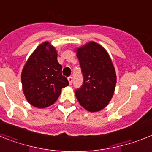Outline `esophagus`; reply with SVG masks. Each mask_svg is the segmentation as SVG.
Here are the masks:
<instances>
[{"label": "esophagus", "mask_w": 152, "mask_h": 152, "mask_svg": "<svg viewBox=\"0 0 152 152\" xmlns=\"http://www.w3.org/2000/svg\"><path fill=\"white\" fill-rule=\"evenodd\" d=\"M68 82H69V84L71 85V84H72V82H73V77H72V76H70V77L68 78Z\"/></svg>", "instance_id": "esophagus-1"}]
</instances>
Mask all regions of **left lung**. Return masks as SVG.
<instances>
[{"label": "left lung", "instance_id": "obj_1", "mask_svg": "<svg viewBox=\"0 0 152 152\" xmlns=\"http://www.w3.org/2000/svg\"><path fill=\"white\" fill-rule=\"evenodd\" d=\"M75 52L84 76L82 87L75 91V96L86 110L100 111L109 104L116 88V74L112 60L96 42H89Z\"/></svg>", "mask_w": 152, "mask_h": 152}]
</instances>
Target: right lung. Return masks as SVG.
<instances>
[{"instance_id": "right-lung-1", "label": "right lung", "mask_w": 152, "mask_h": 152, "mask_svg": "<svg viewBox=\"0 0 152 152\" xmlns=\"http://www.w3.org/2000/svg\"><path fill=\"white\" fill-rule=\"evenodd\" d=\"M57 51L48 41L40 44L29 56L21 73V82L26 100L36 108L52 105L68 81L61 74Z\"/></svg>"}]
</instances>
